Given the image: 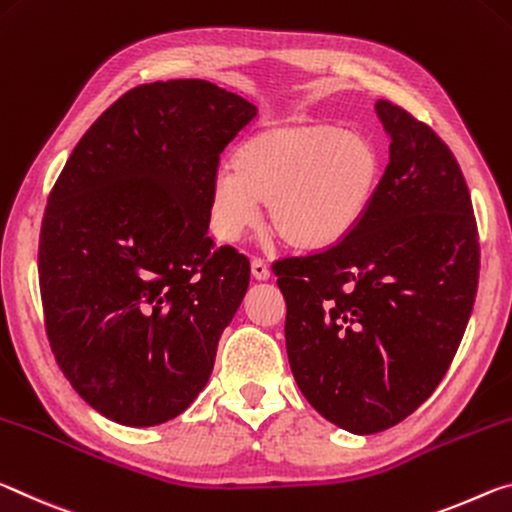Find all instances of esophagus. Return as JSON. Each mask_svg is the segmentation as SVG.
Listing matches in <instances>:
<instances>
[{"instance_id": "obj_1", "label": "esophagus", "mask_w": 512, "mask_h": 512, "mask_svg": "<svg viewBox=\"0 0 512 512\" xmlns=\"http://www.w3.org/2000/svg\"><path fill=\"white\" fill-rule=\"evenodd\" d=\"M251 276H254L256 281H267L270 279V267H267V263L261 261V258H254V261H251Z\"/></svg>"}]
</instances>
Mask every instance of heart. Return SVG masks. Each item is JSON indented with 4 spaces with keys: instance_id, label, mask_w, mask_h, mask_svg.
<instances>
[{
    "instance_id": "obj_1",
    "label": "heart",
    "mask_w": 512,
    "mask_h": 512,
    "mask_svg": "<svg viewBox=\"0 0 512 512\" xmlns=\"http://www.w3.org/2000/svg\"><path fill=\"white\" fill-rule=\"evenodd\" d=\"M381 154L365 133L331 122H283L251 133L211 188V229L238 242L261 220L299 251H324L354 233L381 186Z\"/></svg>"
}]
</instances>
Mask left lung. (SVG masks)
<instances>
[{"label":"left lung","instance_id":"obj_1","mask_svg":"<svg viewBox=\"0 0 512 512\" xmlns=\"http://www.w3.org/2000/svg\"><path fill=\"white\" fill-rule=\"evenodd\" d=\"M390 136L370 213L347 240L274 265L301 395L349 433L390 429L447 374L479 286L463 172L431 127L376 102Z\"/></svg>","mask_w":512,"mask_h":512}]
</instances>
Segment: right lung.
Instances as JSON below:
<instances>
[{"label":"right lung","instance_id":"right-lung-1","mask_svg":"<svg viewBox=\"0 0 512 512\" xmlns=\"http://www.w3.org/2000/svg\"><path fill=\"white\" fill-rule=\"evenodd\" d=\"M256 113L211 81L145 83L83 133L47 199L49 345L108 420L163 424L211 379L251 272L208 238L211 188L222 149Z\"/></svg>","mask_w":512,"mask_h":512}]
</instances>
